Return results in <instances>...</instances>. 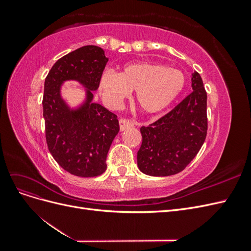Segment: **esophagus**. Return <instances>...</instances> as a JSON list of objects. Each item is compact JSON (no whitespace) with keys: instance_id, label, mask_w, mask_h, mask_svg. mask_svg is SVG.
Returning a JSON list of instances; mask_svg holds the SVG:
<instances>
[{"instance_id":"obj_1","label":"esophagus","mask_w":251,"mask_h":251,"mask_svg":"<svg viewBox=\"0 0 251 251\" xmlns=\"http://www.w3.org/2000/svg\"><path fill=\"white\" fill-rule=\"evenodd\" d=\"M119 126H120V131L123 132V131H125L126 128H128V127H132L133 126V124L131 123L130 120H127V119H120L119 120Z\"/></svg>"}]
</instances>
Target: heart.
<instances>
[{"label": "heart", "mask_w": 251, "mask_h": 251, "mask_svg": "<svg viewBox=\"0 0 251 251\" xmlns=\"http://www.w3.org/2000/svg\"><path fill=\"white\" fill-rule=\"evenodd\" d=\"M184 73L174 68L153 63H135L117 74L104 72L100 81L103 100L117 107L135 91V102L147 114L168 108L185 87Z\"/></svg>", "instance_id": "b5f03b06"}]
</instances>
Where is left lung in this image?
<instances>
[{
    "label": "left lung",
    "instance_id": "8db88e82",
    "mask_svg": "<svg viewBox=\"0 0 251 251\" xmlns=\"http://www.w3.org/2000/svg\"><path fill=\"white\" fill-rule=\"evenodd\" d=\"M193 92L160 119L142 126L137 153L140 172L165 177L183 171L198 154L207 133V95L198 72L192 74Z\"/></svg>",
    "mask_w": 251,
    "mask_h": 251
}]
</instances>
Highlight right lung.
I'll return each mask as SVG.
<instances>
[{"label":"right lung","mask_w":251,"mask_h":251,"mask_svg":"<svg viewBox=\"0 0 251 251\" xmlns=\"http://www.w3.org/2000/svg\"><path fill=\"white\" fill-rule=\"evenodd\" d=\"M109 58L97 46H83L59 58L45 79L43 116L48 149L74 176L96 177L107 170V155L119 132L115 114L93 101ZM66 81H76L85 97L71 107L61 95Z\"/></svg>","instance_id":"obj_1"}]
</instances>
